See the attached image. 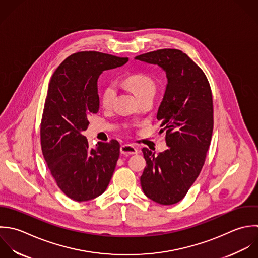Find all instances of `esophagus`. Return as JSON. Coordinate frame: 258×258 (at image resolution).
<instances>
[{
  "label": "esophagus",
  "instance_id": "1",
  "mask_svg": "<svg viewBox=\"0 0 258 258\" xmlns=\"http://www.w3.org/2000/svg\"><path fill=\"white\" fill-rule=\"evenodd\" d=\"M120 153L125 156L136 155V154H138V150H137V148H135L132 145H122L120 147Z\"/></svg>",
  "mask_w": 258,
  "mask_h": 258
}]
</instances>
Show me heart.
<instances>
[{
  "mask_svg": "<svg viewBox=\"0 0 258 258\" xmlns=\"http://www.w3.org/2000/svg\"><path fill=\"white\" fill-rule=\"evenodd\" d=\"M123 84L126 88H128L137 97L140 99L143 96L149 95V94H155L156 91V85L154 80L143 73H135L132 75H128L124 78ZM115 96V87L113 85H107L100 97V103L103 107H108L113 98Z\"/></svg>",
  "mask_w": 258,
  "mask_h": 258,
  "instance_id": "obj_1",
  "label": "heart"
}]
</instances>
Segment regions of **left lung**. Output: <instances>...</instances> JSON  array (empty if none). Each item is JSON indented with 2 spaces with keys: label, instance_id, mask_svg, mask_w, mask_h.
Returning a JSON list of instances; mask_svg holds the SVG:
<instances>
[{
  "label": "left lung",
  "instance_id": "1",
  "mask_svg": "<svg viewBox=\"0 0 258 258\" xmlns=\"http://www.w3.org/2000/svg\"><path fill=\"white\" fill-rule=\"evenodd\" d=\"M159 65L168 83L157 118L160 133L166 132L169 147L163 153L144 148L147 166L141 177L145 195L151 200L172 205L181 201L198 178L213 132V99L203 70L178 49H160L136 57Z\"/></svg>",
  "mask_w": 258,
  "mask_h": 258
}]
</instances>
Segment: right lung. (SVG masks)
Masks as SVG:
<instances>
[{"instance_id":"1","label":"right lung","mask_w":258,"mask_h":258,"mask_svg":"<svg viewBox=\"0 0 258 258\" xmlns=\"http://www.w3.org/2000/svg\"><path fill=\"white\" fill-rule=\"evenodd\" d=\"M127 60L96 51L77 52L67 57L51 77L41 121V148L57 186L74 201L101 195L113 175L118 142H99L91 149L82 133L89 124L88 116L99 109V75Z\"/></svg>"}]
</instances>
